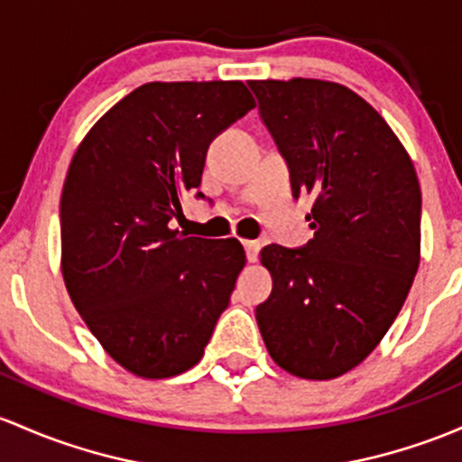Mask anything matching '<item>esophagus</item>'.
<instances>
[{
    "mask_svg": "<svg viewBox=\"0 0 462 462\" xmlns=\"http://www.w3.org/2000/svg\"><path fill=\"white\" fill-rule=\"evenodd\" d=\"M243 247H245L247 261L254 263L258 258V250H261V243H258V241H243Z\"/></svg>",
    "mask_w": 462,
    "mask_h": 462,
    "instance_id": "obj_1",
    "label": "esophagus"
}]
</instances>
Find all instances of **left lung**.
I'll return each mask as SVG.
<instances>
[{
    "mask_svg": "<svg viewBox=\"0 0 462 462\" xmlns=\"http://www.w3.org/2000/svg\"><path fill=\"white\" fill-rule=\"evenodd\" d=\"M263 123L309 195L313 239L267 245L272 293L256 307L267 353L302 379L362 364L402 311L420 261V186L412 160L362 96L333 80H247Z\"/></svg>",
    "mask_w": 462,
    "mask_h": 462,
    "instance_id": "8db88e82",
    "label": "left lung"
}]
</instances>
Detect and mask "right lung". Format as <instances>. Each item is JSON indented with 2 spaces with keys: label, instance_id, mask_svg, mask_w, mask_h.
<instances>
[{
  "label": "right lung",
  "instance_id": "obj_1",
  "mask_svg": "<svg viewBox=\"0 0 462 462\" xmlns=\"http://www.w3.org/2000/svg\"><path fill=\"white\" fill-rule=\"evenodd\" d=\"M256 103L241 80L146 83L88 131L60 192V273L114 362L144 379L204 357L245 252L171 227L206 151Z\"/></svg>",
  "mask_w": 462,
  "mask_h": 462
}]
</instances>
